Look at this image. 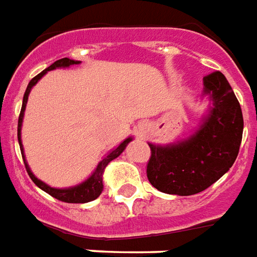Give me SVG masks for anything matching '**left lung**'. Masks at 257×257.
Masks as SVG:
<instances>
[{
  "label": "left lung",
  "instance_id": "obj_1",
  "mask_svg": "<svg viewBox=\"0 0 257 257\" xmlns=\"http://www.w3.org/2000/svg\"><path fill=\"white\" fill-rule=\"evenodd\" d=\"M203 94L212 107L196 132L167 146L148 144L147 177L154 188L169 195L189 196L218 181L238 155L244 118L229 81L220 72L203 79Z\"/></svg>",
  "mask_w": 257,
  "mask_h": 257
}]
</instances>
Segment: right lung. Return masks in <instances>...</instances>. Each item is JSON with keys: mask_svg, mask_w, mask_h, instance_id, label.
I'll return each instance as SVG.
<instances>
[{"mask_svg": "<svg viewBox=\"0 0 257 257\" xmlns=\"http://www.w3.org/2000/svg\"><path fill=\"white\" fill-rule=\"evenodd\" d=\"M76 64H80V61L69 60V58H61V60L56 61L54 64H51L49 68H46L45 70H42L39 75H37L34 79H32L27 85V90L24 92V98H23V106L22 111H20V115H19V123H17V139H19V144H20V150H22V157L23 161H24V165H26V169H27L28 176L31 177V180L34 181V184L39 187L42 191H45L46 193H49L50 196L56 197L57 200L65 201V203H88V201L95 200L96 197L99 196L102 191H103V182H102V177H103L104 167L107 166L113 159H115L117 157L121 155L125 147L128 146V143L132 140V138H128L123 140L122 143L119 144L118 147H115L114 150H111L106 157L98 163V166L95 169V172L91 174L84 182H81L76 187L70 188H64V189H58V188H51L49 187L47 184H45L41 180H38L37 177L34 176V173L31 172V169L28 166L27 161H26V157H24V148H23L22 144V123H23V117H24V110H26V104H27L28 95H30V91L34 85L37 84L38 80L41 79L42 76L46 75L49 70L57 69V68H68L70 65H76Z\"/></svg>", "mask_w": 257, "mask_h": 257, "instance_id": "obj_1", "label": "right lung"}]
</instances>
